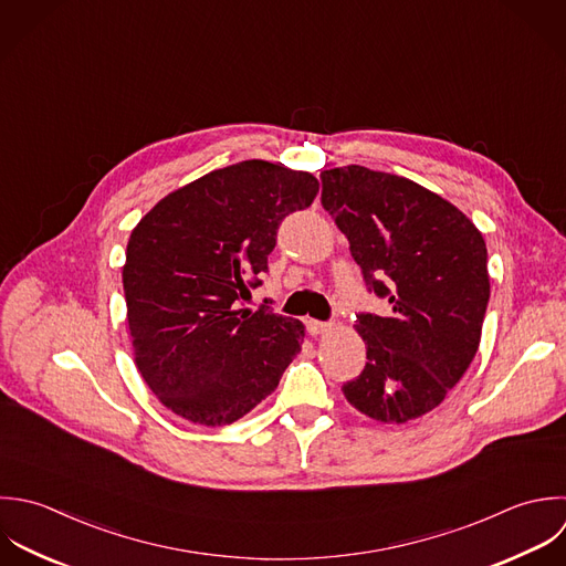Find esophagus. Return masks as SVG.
Returning a JSON list of instances; mask_svg holds the SVG:
<instances>
[{
  "label": "esophagus",
  "mask_w": 566,
  "mask_h": 566,
  "mask_svg": "<svg viewBox=\"0 0 566 566\" xmlns=\"http://www.w3.org/2000/svg\"><path fill=\"white\" fill-rule=\"evenodd\" d=\"M306 328H308L311 335H322V333L331 331V324L319 322V319H306Z\"/></svg>",
  "instance_id": "34e87169"
}]
</instances>
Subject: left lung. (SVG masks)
Here are the masks:
<instances>
[{
    "label": "left lung",
    "mask_w": 566,
    "mask_h": 566,
    "mask_svg": "<svg viewBox=\"0 0 566 566\" xmlns=\"http://www.w3.org/2000/svg\"><path fill=\"white\" fill-rule=\"evenodd\" d=\"M322 205L350 242L366 286L392 313L357 315L366 368L344 397L381 423L434 410L470 368L490 302L488 247L439 193L361 165L322 171Z\"/></svg>",
    "instance_id": "obj_1"
}]
</instances>
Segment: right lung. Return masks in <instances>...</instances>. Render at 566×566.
Here are the masks:
<instances>
[{
	"label": "right lung",
	"mask_w": 566,
	"mask_h": 566,
	"mask_svg": "<svg viewBox=\"0 0 566 566\" xmlns=\"http://www.w3.org/2000/svg\"><path fill=\"white\" fill-rule=\"evenodd\" d=\"M317 191L308 171L242 160L167 193L134 227L123 266L134 361L174 415L229 426L302 350L300 319L238 306L269 269L280 222Z\"/></svg>",
	"instance_id": "obj_1"
}]
</instances>
